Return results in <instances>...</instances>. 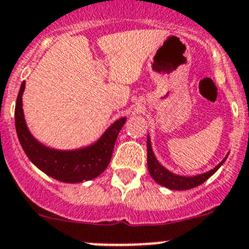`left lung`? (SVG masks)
I'll list each match as a JSON object with an SVG mask.
<instances>
[{
	"instance_id": "left-lung-1",
	"label": "left lung",
	"mask_w": 249,
	"mask_h": 249,
	"mask_svg": "<svg viewBox=\"0 0 249 249\" xmlns=\"http://www.w3.org/2000/svg\"><path fill=\"white\" fill-rule=\"evenodd\" d=\"M147 164L150 177L156 180L159 185H163L168 189H172V190H189V189H193L195 188V186L201 185L202 182L206 181L211 175H213L217 172L218 168L222 165L223 161L227 158V156H226V158L223 159L217 166H215L213 170H210V172L204 173V174L201 175H196V177L188 178L173 174V173H170L169 170H166L164 166H161L160 164L158 163V160H157L154 154H153L149 137L147 138Z\"/></svg>"
}]
</instances>
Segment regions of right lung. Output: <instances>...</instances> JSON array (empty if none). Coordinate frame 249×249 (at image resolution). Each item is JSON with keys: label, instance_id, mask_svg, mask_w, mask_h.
Returning a JSON list of instances; mask_svg holds the SVG:
<instances>
[{"label": "right lung", "instance_id": "add662e5", "mask_svg": "<svg viewBox=\"0 0 249 249\" xmlns=\"http://www.w3.org/2000/svg\"><path fill=\"white\" fill-rule=\"evenodd\" d=\"M26 84L22 83L15 108L18 140L32 163L49 177L64 182H81L99 177L109 164L116 140L126 118H120L109 127L93 145L77 150H55L40 144L29 133L22 108V95Z\"/></svg>", "mask_w": 249, "mask_h": 249}]
</instances>
